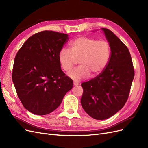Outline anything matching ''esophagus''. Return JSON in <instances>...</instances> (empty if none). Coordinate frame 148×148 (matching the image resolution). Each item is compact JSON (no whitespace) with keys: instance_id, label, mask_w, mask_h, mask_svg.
<instances>
[{"instance_id":"34e87169","label":"esophagus","mask_w":148,"mask_h":148,"mask_svg":"<svg viewBox=\"0 0 148 148\" xmlns=\"http://www.w3.org/2000/svg\"><path fill=\"white\" fill-rule=\"evenodd\" d=\"M79 84V83H77V82H73V85L74 86H77V85H78Z\"/></svg>"}]
</instances>
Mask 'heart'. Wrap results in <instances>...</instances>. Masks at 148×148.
<instances>
[{
    "instance_id": "b5f03b06",
    "label": "heart",
    "mask_w": 148,
    "mask_h": 148,
    "mask_svg": "<svg viewBox=\"0 0 148 148\" xmlns=\"http://www.w3.org/2000/svg\"><path fill=\"white\" fill-rule=\"evenodd\" d=\"M111 53L110 44L106 40L82 36L75 39L70 44V50L62 49L59 60L64 71H71L79 60L80 65L69 74L75 82L99 75L108 64Z\"/></svg>"
}]
</instances>
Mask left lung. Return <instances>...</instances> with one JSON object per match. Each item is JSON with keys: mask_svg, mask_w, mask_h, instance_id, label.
Returning <instances> with one entry per match:
<instances>
[{"mask_svg": "<svg viewBox=\"0 0 148 148\" xmlns=\"http://www.w3.org/2000/svg\"><path fill=\"white\" fill-rule=\"evenodd\" d=\"M111 48L110 58L104 71L81 85V104L93 119L105 120L115 115L126 103L135 76L130 53L112 31L101 28Z\"/></svg>", "mask_w": 148, "mask_h": 148, "instance_id": "left-lung-1", "label": "left lung"}]
</instances>
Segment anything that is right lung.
<instances>
[{
	"instance_id": "add662e5",
	"label": "right lung",
	"mask_w": 148,
	"mask_h": 148,
	"mask_svg": "<svg viewBox=\"0 0 148 148\" xmlns=\"http://www.w3.org/2000/svg\"><path fill=\"white\" fill-rule=\"evenodd\" d=\"M68 35L43 31L29 38L15 57L12 81L22 104L36 115H47L60 106L73 80L61 70L59 53Z\"/></svg>"
}]
</instances>
